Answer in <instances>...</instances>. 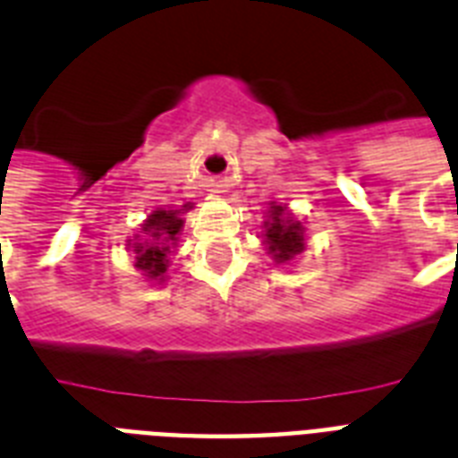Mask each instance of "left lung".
Segmentation results:
<instances>
[{
    "label": "left lung",
    "mask_w": 458,
    "mask_h": 458,
    "mask_svg": "<svg viewBox=\"0 0 458 458\" xmlns=\"http://www.w3.org/2000/svg\"><path fill=\"white\" fill-rule=\"evenodd\" d=\"M266 244L277 261H289L303 249V225L289 221L284 207H273V221L266 225Z\"/></svg>",
    "instance_id": "8db88e82"
}]
</instances>
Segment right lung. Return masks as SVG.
Instances as JSON below:
<instances>
[{
    "instance_id": "add662e5",
    "label": "right lung",
    "mask_w": 458,
    "mask_h": 458,
    "mask_svg": "<svg viewBox=\"0 0 458 458\" xmlns=\"http://www.w3.org/2000/svg\"><path fill=\"white\" fill-rule=\"evenodd\" d=\"M183 225V218H178L176 211H155L148 223L143 225V230L152 240L157 242H148V244H139L133 249L136 251V267H140L148 277H162L166 270V254H169V247L166 242L176 240L178 230ZM163 242H159L158 240Z\"/></svg>"
}]
</instances>
